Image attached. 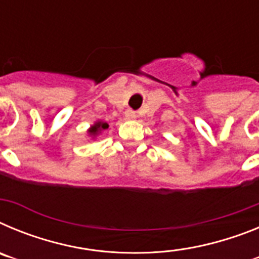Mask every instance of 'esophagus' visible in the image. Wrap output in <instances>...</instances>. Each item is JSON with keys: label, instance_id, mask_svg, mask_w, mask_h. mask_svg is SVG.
Masks as SVG:
<instances>
[{"label": "esophagus", "instance_id": "obj_1", "mask_svg": "<svg viewBox=\"0 0 259 259\" xmlns=\"http://www.w3.org/2000/svg\"><path fill=\"white\" fill-rule=\"evenodd\" d=\"M125 116H127V119H135L136 118V113L132 111V110H128L127 113H125Z\"/></svg>", "mask_w": 259, "mask_h": 259}]
</instances>
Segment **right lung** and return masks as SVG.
I'll list each match as a JSON object with an SVG mask.
<instances>
[{"label":"right lung","mask_w":259,"mask_h":259,"mask_svg":"<svg viewBox=\"0 0 259 259\" xmlns=\"http://www.w3.org/2000/svg\"><path fill=\"white\" fill-rule=\"evenodd\" d=\"M109 127V124L107 123H102V122H98L96 123L95 125H92V128L89 130V134L92 135V136H96V135L98 134L100 131H102V130H106V128Z\"/></svg>","instance_id":"obj_1"}]
</instances>
